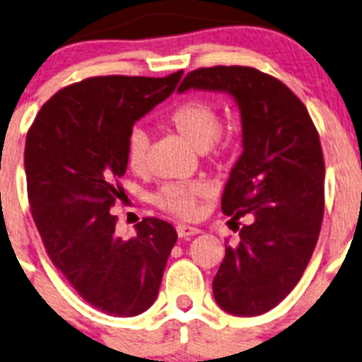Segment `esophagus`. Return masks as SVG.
<instances>
[{"label": "esophagus", "instance_id": "34e87169", "mask_svg": "<svg viewBox=\"0 0 362 362\" xmlns=\"http://www.w3.org/2000/svg\"><path fill=\"white\" fill-rule=\"evenodd\" d=\"M177 233L180 238H189V236L198 235L199 229L194 228V226H187V224H178L177 226Z\"/></svg>", "mask_w": 362, "mask_h": 362}]
</instances>
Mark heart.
<instances>
[{
    "instance_id": "heart-1",
    "label": "heart",
    "mask_w": 362,
    "mask_h": 362,
    "mask_svg": "<svg viewBox=\"0 0 362 362\" xmlns=\"http://www.w3.org/2000/svg\"><path fill=\"white\" fill-rule=\"evenodd\" d=\"M168 124L198 151L210 147L221 133V117L211 105L199 100H189L177 105L168 113ZM151 138L147 131L136 127L127 138V164L131 170L141 171L147 164ZM208 187L203 182H170L159 189L154 202L164 211L177 217H194L199 199L206 194Z\"/></svg>"
}]
</instances>
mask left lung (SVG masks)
<instances>
[{
    "label": "left lung",
    "mask_w": 362,
    "mask_h": 362,
    "mask_svg": "<svg viewBox=\"0 0 362 362\" xmlns=\"http://www.w3.org/2000/svg\"><path fill=\"white\" fill-rule=\"evenodd\" d=\"M229 94L242 119V154L229 173L222 211L250 224L226 247L214 279L224 312L255 317L275 308L301 279L324 215V158L308 110L280 80L249 66L199 68L178 87Z\"/></svg>",
    "instance_id": "1"
}]
</instances>
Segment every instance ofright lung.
<instances>
[{
	"mask_svg": "<svg viewBox=\"0 0 362 362\" xmlns=\"http://www.w3.org/2000/svg\"><path fill=\"white\" fill-rule=\"evenodd\" d=\"M182 75L73 83L43 105L25 138L28 198L47 254L73 289L108 315L151 308L178 238L170 222L156 217L122 238L110 208L122 196L119 178L134 122L166 100Z\"/></svg>",
	"mask_w": 362,
	"mask_h": 362,
	"instance_id": "right-lung-1",
	"label": "right lung"
}]
</instances>
